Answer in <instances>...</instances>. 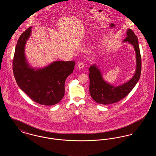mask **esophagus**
<instances>
[{"label":"esophagus","instance_id":"1","mask_svg":"<svg viewBox=\"0 0 156 156\" xmlns=\"http://www.w3.org/2000/svg\"><path fill=\"white\" fill-rule=\"evenodd\" d=\"M84 67V64L83 62H80L78 65V68L79 69H82Z\"/></svg>","mask_w":156,"mask_h":156}]
</instances>
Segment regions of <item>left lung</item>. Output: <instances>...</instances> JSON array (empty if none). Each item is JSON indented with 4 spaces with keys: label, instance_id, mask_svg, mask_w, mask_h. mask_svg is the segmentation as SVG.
I'll list each match as a JSON object with an SVG mask.
<instances>
[{
    "label": "left lung",
    "instance_id": "obj_1",
    "mask_svg": "<svg viewBox=\"0 0 156 156\" xmlns=\"http://www.w3.org/2000/svg\"><path fill=\"white\" fill-rule=\"evenodd\" d=\"M123 42L133 45L136 51V69L133 78L122 85L114 87L104 81L101 72L96 65L89 67V93L92 98L98 104H114L123 99L130 92L140 77L141 70V55L138 38L133 31L127 30V37Z\"/></svg>",
    "mask_w": 156,
    "mask_h": 156
}]
</instances>
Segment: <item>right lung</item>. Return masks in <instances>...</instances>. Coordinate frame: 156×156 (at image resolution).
Listing matches in <instances>:
<instances>
[{
	"label": "right lung",
	"mask_w": 156,
	"mask_h": 156,
	"mask_svg": "<svg viewBox=\"0 0 156 156\" xmlns=\"http://www.w3.org/2000/svg\"><path fill=\"white\" fill-rule=\"evenodd\" d=\"M31 27L24 31L16 45L13 71L19 88L38 104L51 106L64 97V84L73 73L74 61H54L40 69L30 67L26 59L24 47L31 33Z\"/></svg>",
	"instance_id": "right-lung-1"
}]
</instances>
